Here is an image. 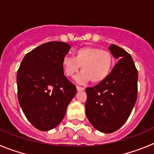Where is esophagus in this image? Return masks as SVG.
Wrapping results in <instances>:
<instances>
[{
	"instance_id": "esophagus-1",
	"label": "esophagus",
	"mask_w": 154,
	"mask_h": 154,
	"mask_svg": "<svg viewBox=\"0 0 154 154\" xmlns=\"http://www.w3.org/2000/svg\"><path fill=\"white\" fill-rule=\"evenodd\" d=\"M77 91H84V87H78V86H77Z\"/></svg>"
}]
</instances>
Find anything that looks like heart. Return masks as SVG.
<instances>
[{
  "label": "heart",
  "mask_w": 154,
  "mask_h": 154,
  "mask_svg": "<svg viewBox=\"0 0 154 154\" xmlns=\"http://www.w3.org/2000/svg\"><path fill=\"white\" fill-rule=\"evenodd\" d=\"M113 62L109 51L86 47L76 51L74 57H64L61 65L65 75L69 77H74L81 67L82 72L76 78L78 84H84L91 80L94 84H99L110 75Z\"/></svg>",
  "instance_id": "obj_1"
}]
</instances>
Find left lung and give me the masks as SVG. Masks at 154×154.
I'll list each match as a JSON object with an SVG mask.
<instances>
[{"instance_id": "8db88e82", "label": "left lung", "mask_w": 154, "mask_h": 154, "mask_svg": "<svg viewBox=\"0 0 154 154\" xmlns=\"http://www.w3.org/2000/svg\"><path fill=\"white\" fill-rule=\"evenodd\" d=\"M108 49L117 59V64L103 82L86 89L87 119L104 134L114 132L125 124L137 97L138 74L132 57L114 44Z\"/></svg>"}]
</instances>
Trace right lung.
<instances>
[{"label": "right lung", "mask_w": 154, "mask_h": 154, "mask_svg": "<svg viewBox=\"0 0 154 154\" xmlns=\"http://www.w3.org/2000/svg\"><path fill=\"white\" fill-rule=\"evenodd\" d=\"M70 46L45 43L25 55L17 74V97L27 120L41 131L52 130L64 117L77 88L63 75L61 62Z\"/></svg>", "instance_id": "1"}]
</instances>
